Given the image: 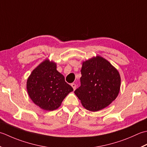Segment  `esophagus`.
Here are the masks:
<instances>
[{
  "label": "esophagus",
  "mask_w": 147,
  "mask_h": 147,
  "mask_svg": "<svg viewBox=\"0 0 147 147\" xmlns=\"http://www.w3.org/2000/svg\"><path fill=\"white\" fill-rule=\"evenodd\" d=\"M71 87H72V88H73L74 90H75V89H76V84L72 83V84H71Z\"/></svg>",
  "instance_id": "34e87169"
}]
</instances>
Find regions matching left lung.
Returning <instances> with one entry per match:
<instances>
[{
	"mask_svg": "<svg viewBox=\"0 0 147 147\" xmlns=\"http://www.w3.org/2000/svg\"><path fill=\"white\" fill-rule=\"evenodd\" d=\"M80 86L75 94L89 111L96 112L109 106L118 96L121 86L119 73L101 56L83 62Z\"/></svg>",
	"mask_w": 147,
	"mask_h": 147,
	"instance_id": "left-lung-1",
	"label": "left lung"
}]
</instances>
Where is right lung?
<instances>
[{
    "mask_svg": "<svg viewBox=\"0 0 147 147\" xmlns=\"http://www.w3.org/2000/svg\"><path fill=\"white\" fill-rule=\"evenodd\" d=\"M26 88L35 104L45 110H56L74 89L56 70L55 63L45 60L33 70L28 77Z\"/></svg>",
    "mask_w": 147,
    "mask_h": 147,
    "instance_id": "1",
    "label": "right lung"
}]
</instances>
